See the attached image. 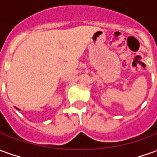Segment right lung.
Masks as SVG:
<instances>
[{
    "label": "right lung",
    "instance_id": "right-lung-1",
    "mask_svg": "<svg viewBox=\"0 0 157 157\" xmlns=\"http://www.w3.org/2000/svg\"><path fill=\"white\" fill-rule=\"evenodd\" d=\"M18 110H20V109H18Z\"/></svg>",
    "mask_w": 157,
    "mask_h": 157
}]
</instances>
